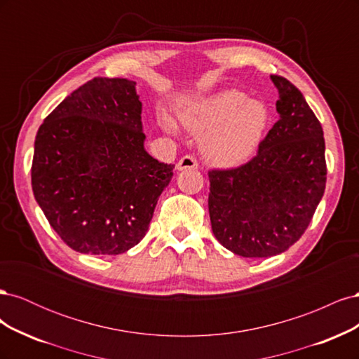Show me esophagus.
Returning <instances> with one entry per match:
<instances>
[{"label": "esophagus", "instance_id": "1", "mask_svg": "<svg viewBox=\"0 0 359 359\" xmlns=\"http://www.w3.org/2000/svg\"><path fill=\"white\" fill-rule=\"evenodd\" d=\"M178 170H186V169H198V160L194 158L193 156H184L180 158L178 165H177Z\"/></svg>", "mask_w": 359, "mask_h": 359}]
</instances>
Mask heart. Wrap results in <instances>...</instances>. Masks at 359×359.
Listing matches in <instances>:
<instances>
[{"mask_svg": "<svg viewBox=\"0 0 359 359\" xmlns=\"http://www.w3.org/2000/svg\"><path fill=\"white\" fill-rule=\"evenodd\" d=\"M182 126L203 136L202 151L212 165L235 168L252 158L262 144L271 121L264 102L248 99L240 90H223L180 109ZM160 123L169 133H177L175 123L161 115Z\"/></svg>", "mask_w": 359, "mask_h": 359, "instance_id": "obj_1", "label": "heart"}]
</instances>
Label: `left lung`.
I'll return each instance as SVG.
<instances>
[{
  "mask_svg": "<svg viewBox=\"0 0 359 359\" xmlns=\"http://www.w3.org/2000/svg\"><path fill=\"white\" fill-rule=\"evenodd\" d=\"M278 121L243 166L208 172L212 233L243 257L286 252L309 227L327 182L323 130L304 95L271 74Z\"/></svg>",
  "mask_w": 359,
  "mask_h": 359,
  "instance_id": "1",
  "label": "left lung"
}]
</instances>
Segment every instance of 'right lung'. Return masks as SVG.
<instances>
[{"label": "right lung", "mask_w": 359, "mask_h": 359, "mask_svg": "<svg viewBox=\"0 0 359 359\" xmlns=\"http://www.w3.org/2000/svg\"><path fill=\"white\" fill-rule=\"evenodd\" d=\"M136 82L94 78L39 128L34 198L52 229L83 255H121L145 236L175 165L145 148Z\"/></svg>", "instance_id": "right-lung-1"}]
</instances>
